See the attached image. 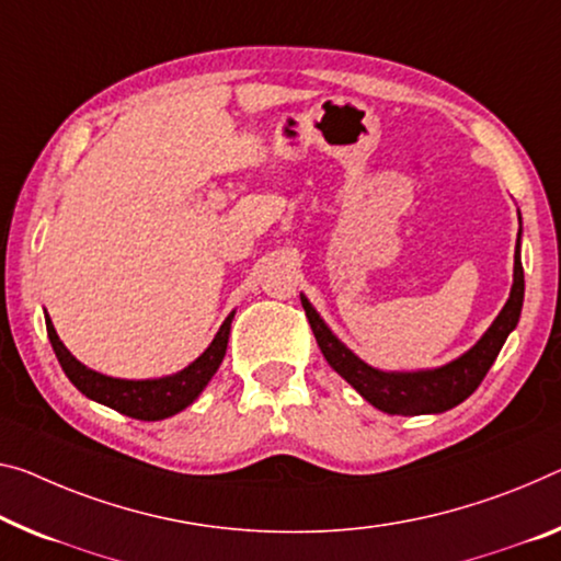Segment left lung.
Segmentation results:
<instances>
[{
	"instance_id": "8db88e82",
	"label": "left lung",
	"mask_w": 561,
	"mask_h": 561,
	"mask_svg": "<svg viewBox=\"0 0 561 561\" xmlns=\"http://www.w3.org/2000/svg\"><path fill=\"white\" fill-rule=\"evenodd\" d=\"M304 304L306 318L313 329V335L318 341V348L325 356V360L346 378V381L356 389L368 403H374L376 409L393 416H416V413H442L454 407H459L463 399L479 389V383L484 381L491 364H494L499 351H502L506 335L514 331V325L519 323L522 304H524V268L519 261V243H516L514 255V286L512 296L502 308V313L496 316V321L491 323V329L481 335V341L471 351L463 353L461 358L451 360L442 368L434 370H419V374H386V370L370 368L358 356L343 346L329 331V325L321 321V316L316 313L313 306L306 298H300Z\"/></svg>"
}]
</instances>
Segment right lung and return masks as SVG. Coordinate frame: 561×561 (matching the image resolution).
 <instances>
[{
	"instance_id": "add662e5",
	"label": "right lung",
	"mask_w": 561,
	"mask_h": 561,
	"mask_svg": "<svg viewBox=\"0 0 561 561\" xmlns=\"http://www.w3.org/2000/svg\"><path fill=\"white\" fill-rule=\"evenodd\" d=\"M45 321L49 343L51 348H55L59 366H62L67 378H70L88 399L105 403V407L125 413V416L140 421H160L172 416V413L183 411L185 407H191L205 386H208L213 374L222 364V356H226L232 313L226 318V323L220 325V331L215 333L213 343L205 348L201 358H195L193 364L180 370V374L168 378H154V381H123V378L102 376L98 370L82 366L80 360L65 348V343L59 341L49 316Z\"/></svg>"
}]
</instances>
